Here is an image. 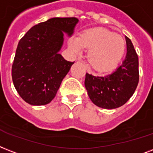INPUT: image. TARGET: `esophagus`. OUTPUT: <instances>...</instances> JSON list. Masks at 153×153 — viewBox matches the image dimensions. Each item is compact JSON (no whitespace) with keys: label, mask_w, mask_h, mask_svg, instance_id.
<instances>
[{"label":"esophagus","mask_w":153,"mask_h":153,"mask_svg":"<svg viewBox=\"0 0 153 153\" xmlns=\"http://www.w3.org/2000/svg\"><path fill=\"white\" fill-rule=\"evenodd\" d=\"M79 61H82V60H80V59H79ZM86 68H87V71H88V73H90V72H91V69H90L89 66L88 65H86Z\"/></svg>","instance_id":"1"}]
</instances>
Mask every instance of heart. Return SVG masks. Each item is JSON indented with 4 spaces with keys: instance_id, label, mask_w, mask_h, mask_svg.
Returning <instances> with one entry per match:
<instances>
[{
    "instance_id": "1",
    "label": "heart",
    "mask_w": 153,
    "mask_h": 153,
    "mask_svg": "<svg viewBox=\"0 0 153 153\" xmlns=\"http://www.w3.org/2000/svg\"><path fill=\"white\" fill-rule=\"evenodd\" d=\"M68 45L76 54L88 48V59L96 70L106 72L116 68L124 56L125 41L122 36L105 28L85 30L80 36L73 37Z\"/></svg>"
}]
</instances>
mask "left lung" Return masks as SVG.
Returning a JSON list of instances; mask_svg holds the SVG:
<instances>
[{"mask_svg":"<svg viewBox=\"0 0 153 153\" xmlns=\"http://www.w3.org/2000/svg\"><path fill=\"white\" fill-rule=\"evenodd\" d=\"M127 54L121 65L113 73L96 76L86 73L88 95L97 106L112 109L125 105L133 95L139 82V60L134 46L125 36Z\"/></svg>","mask_w":153,"mask_h":153,"instance_id":"obj_1","label":"left lung"}]
</instances>
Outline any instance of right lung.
Instances as JSON below:
<instances>
[{"label":"right lung","mask_w":153,"mask_h":153,"mask_svg":"<svg viewBox=\"0 0 153 153\" xmlns=\"http://www.w3.org/2000/svg\"><path fill=\"white\" fill-rule=\"evenodd\" d=\"M76 17H54L32 27L20 40L12 66L14 87L25 102L45 105L55 97L71 66L59 54L64 33L71 36Z\"/></svg>","instance_id":"add662e5"}]
</instances>
